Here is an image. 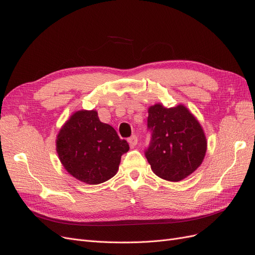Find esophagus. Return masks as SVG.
Listing matches in <instances>:
<instances>
[{
  "label": "esophagus",
  "mask_w": 255,
  "mask_h": 255,
  "mask_svg": "<svg viewBox=\"0 0 255 255\" xmlns=\"http://www.w3.org/2000/svg\"><path fill=\"white\" fill-rule=\"evenodd\" d=\"M128 144L130 145V148H135V145H136L137 142H138V138H137V136L133 135L132 137L128 138Z\"/></svg>",
  "instance_id": "obj_1"
}]
</instances>
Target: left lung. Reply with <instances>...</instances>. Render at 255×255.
I'll use <instances>...</instances> for the list:
<instances>
[{
  "instance_id": "8db88e82",
  "label": "left lung",
  "mask_w": 255,
  "mask_h": 255,
  "mask_svg": "<svg viewBox=\"0 0 255 255\" xmlns=\"http://www.w3.org/2000/svg\"><path fill=\"white\" fill-rule=\"evenodd\" d=\"M152 138L145 157L152 171L169 182H180L201 166L207 150L202 126L184 104L148 109Z\"/></svg>"
}]
</instances>
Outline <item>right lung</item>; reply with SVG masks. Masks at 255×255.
I'll return each instance as SVG.
<instances>
[{
  "mask_svg": "<svg viewBox=\"0 0 255 255\" xmlns=\"http://www.w3.org/2000/svg\"><path fill=\"white\" fill-rule=\"evenodd\" d=\"M56 152L66 171L89 185L109 181L118 172L127 140L100 121L96 110L75 111L56 136Z\"/></svg>",
  "mask_w": 255,
  "mask_h": 255,
  "instance_id": "add662e5",
  "label": "right lung"
}]
</instances>
